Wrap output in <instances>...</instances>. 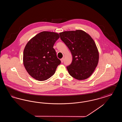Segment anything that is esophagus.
<instances>
[{
    "mask_svg": "<svg viewBox=\"0 0 122 122\" xmlns=\"http://www.w3.org/2000/svg\"><path fill=\"white\" fill-rule=\"evenodd\" d=\"M60 60H61V63H63V62H64V58H61Z\"/></svg>",
    "mask_w": 122,
    "mask_h": 122,
    "instance_id": "1",
    "label": "esophagus"
}]
</instances>
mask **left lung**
<instances>
[{"label":"left lung","instance_id":"obj_1","mask_svg":"<svg viewBox=\"0 0 122 122\" xmlns=\"http://www.w3.org/2000/svg\"><path fill=\"white\" fill-rule=\"evenodd\" d=\"M62 41L71 52L73 60L67 69L70 76L78 80L88 78L98 63L99 52L92 37L81 30L59 33Z\"/></svg>","mask_w":122,"mask_h":122}]
</instances>
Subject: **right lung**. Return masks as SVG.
Instances as JSON below:
<instances>
[{"instance_id": "obj_1", "label": "right lung", "mask_w": 122, "mask_h": 122, "mask_svg": "<svg viewBox=\"0 0 122 122\" xmlns=\"http://www.w3.org/2000/svg\"><path fill=\"white\" fill-rule=\"evenodd\" d=\"M59 38L58 33L44 31L36 35L25 45L23 52V64L32 78L44 81L55 73L61 63L55 49V42Z\"/></svg>"}]
</instances>
